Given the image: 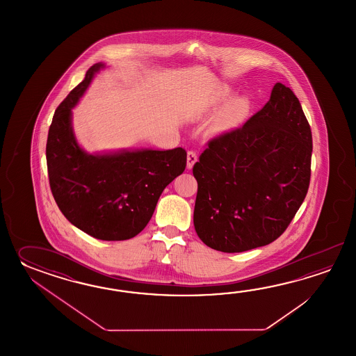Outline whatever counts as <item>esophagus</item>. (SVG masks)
<instances>
[{"mask_svg":"<svg viewBox=\"0 0 356 356\" xmlns=\"http://www.w3.org/2000/svg\"><path fill=\"white\" fill-rule=\"evenodd\" d=\"M197 159H198V156H197L196 152L189 150V152H187V168H188V169H192L193 165H195V163H196Z\"/></svg>","mask_w":356,"mask_h":356,"instance_id":"obj_1","label":"esophagus"}]
</instances>
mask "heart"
<instances>
[{
	"label": "heart",
	"mask_w": 356,
	"mask_h": 356,
	"mask_svg": "<svg viewBox=\"0 0 356 356\" xmlns=\"http://www.w3.org/2000/svg\"><path fill=\"white\" fill-rule=\"evenodd\" d=\"M229 89L227 88H221L213 94L211 99L212 106H219L225 99L229 97ZM247 100L244 98H235L227 103L225 108L221 111L219 118H218V129H224L230 127L247 109Z\"/></svg>",
	"instance_id": "obj_1"
}]
</instances>
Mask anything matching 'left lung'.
Masks as SVG:
<instances>
[{"label": "left lung", "mask_w": 356, "mask_h": 356, "mask_svg": "<svg viewBox=\"0 0 356 356\" xmlns=\"http://www.w3.org/2000/svg\"><path fill=\"white\" fill-rule=\"evenodd\" d=\"M312 131L299 99L276 83L242 127L220 134L193 165V224L212 250L267 245L294 219L309 188Z\"/></svg>", "instance_id": "1"}]
</instances>
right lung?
Returning a JSON list of instances; mask_svg holds the SVG:
<instances>
[{
    "label": "right lung",
    "instance_id": "obj_1",
    "mask_svg": "<svg viewBox=\"0 0 356 356\" xmlns=\"http://www.w3.org/2000/svg\"><path fill=\"white\" fill-rule=\"evenodd\" d=\"M103 63L57 106L47 138V168L54 201L65 218L102 241H126L144 230L161 192L187 164V152H123L89 155L76 143L71 109Z\"/></svg>",
    "mask_w": 356,
    "mask_h": 356
}]
</instances>
